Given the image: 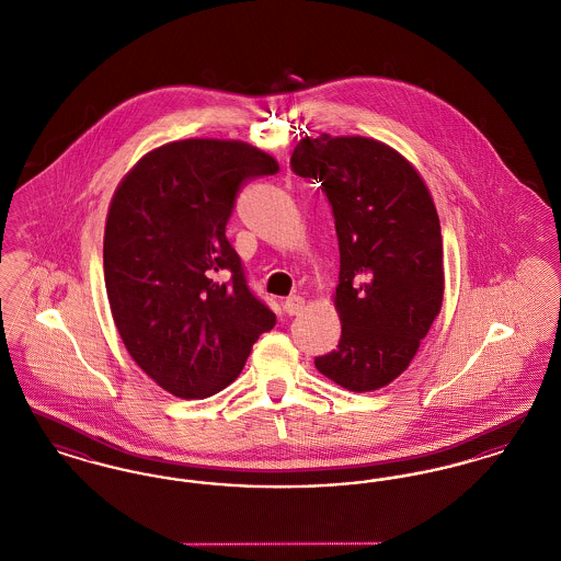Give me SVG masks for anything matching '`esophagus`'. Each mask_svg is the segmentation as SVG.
<instances>
[{"mask_svg":"<svg viewBox=\"0 0 561 561\" xmlns=\"http://www.w3.org/2000/svg\"><path fill=\"white\" fill-rule=\"evenodd\" d=\"M302 309H305V298H302V296H288V298L284 300V311H286L288 316H300Z\"/></svg>","mask_w":561,"mask_h":561,"instance_id":"34e87169","label":"esophagus"}]
</instances>
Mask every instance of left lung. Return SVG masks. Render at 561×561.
Segmentation results:
<instances>
[{"mask_svg": "<svg viewBox=\"0 0 561 561\" xmlns=\"http://www.w3.org/2000/svg\"><path fill=\"white\" fill-rule=\"evenodd\" d=\"M293 170L320 181L341 250L339 347L316 368L366 393L408 370L444 300L442 227L419 170L366 136L302 138Z\"/></svg>", "mask_w": 561, "mask_h": 561, "instance_id": "obj_1", "label": "left lung"}]
</instances>
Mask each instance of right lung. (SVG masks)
Returning <instances> with one entry per match:
<instances>
[{"label": "right lung", "mask_w": 561, "mask_h": 561, "mask_svg": "<svg viewBox=\"0 0 561 561\" xmlns=\"http://www.w3.org/2000/svg\"><path fill=\"white\" fill-rule=\"evenodd\" d=\"M279 163L241 140L187 138L145 153L108 206L111 316L138 368L183 400L231 385L275 313L225 236L241 185Z\"/></svg>", "instance_id": "obj_1"}]
</instances>
